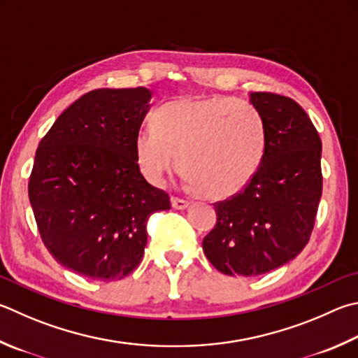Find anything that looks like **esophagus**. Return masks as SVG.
<instances>
[{"instance_id": "1", "label": "esophagus", "mask_w": 358, "mask_h": 358, "mask_svg": "<svg viewBox=\"0 0 358 358\" xmlns=\"http://www.w3.org/2000/svg\"><path fill=\"white\" fill-rule=\"evenodd\" d=\"M172 206L175 208V210H185V208L189 206V201L185 200V199H180V197H175L172 196Z\"/></svg>"}]
</instances>
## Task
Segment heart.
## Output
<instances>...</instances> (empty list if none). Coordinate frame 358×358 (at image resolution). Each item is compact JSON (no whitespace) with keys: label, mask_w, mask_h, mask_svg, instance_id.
<instances>
[{"label":"heart","mask_w":358,"mask_h":358,"mask_svg":"<svg viewBox=\"0 0 358 358\" xmlns=\"http://www.w3.org/2000/svg\"><path fill=\"white\" fill-rule=\"evenodd\" d=\"M266 147L264 119L250 103L229 96H183L155 113L153 128L141 129L136 158L152 183H161L178 162L201 197L225 200L257 177Z\"/></svg>","instance_id":"1"}]
</instances>
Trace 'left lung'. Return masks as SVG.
<instances>
[{"mask_svg":"<svg viewBox=\"0 0 358 358\" xmlns=\"http://www.w3.org/2000/svg\"><path fill=\"white\" fill-rule=\"evenodd\" d=\"M268 147L243 192L216 201L217 222L203 238L210 263L227 275L253 277L291 262L308 244L322 194L321 139L289 96L253 92Z\"/></svg>","mask_w":358,"mask_h":358,"instance_id":"left-lung-1","label":"left lung"}]
</instances>
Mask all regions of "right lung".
Wrapping results in <instances>:
<instances>
[{
  "label": "right lung",
  "instance_id": "1",
  "mask_svg": "<svg viewBox=\"0 0 358 358\" xmlns=\"http://www.w3.org/2000/svg\"><path fill=\"white\" fill-rule=\"evenodd\" d=\"M150 96L145 87L90 90L37 147L28 194L38 233L57 263L86 278L131 274L148 217L171 210L169 194L148 183L136 158Z\"/></svg>",
  "mask_w": 358,
  "mask_h": 358
}]
</instances>
